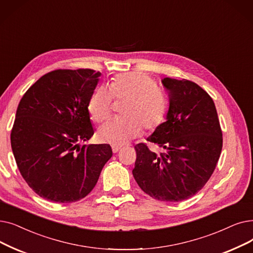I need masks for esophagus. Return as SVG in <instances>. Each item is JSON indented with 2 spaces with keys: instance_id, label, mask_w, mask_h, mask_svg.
Returning a JSON list of instances; mask_svg holds the SVG:
<instances>
[{
  "instance_id": "34e87169",
  "label": "esophagus",
  "mask_w": 253,
  "mask_h": 253,
  "mask_svg": "<svg viewBox=\"0 0 253 253\" xmlns=\"http://www.w3.org/2000/svg\"><path fill=\"white\" fill-rule=\"evenodd\" d=\"M113 152L114 153H118L120 150H121V147H118V146H113Z\"/></svg>"
}]
</instances>
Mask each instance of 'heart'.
<instances>
[{"mask_svg":"<svg viewBox=\"0 0 253 253\" xmlns=\"http://www.w3.org/2000/svg\"><path fill=\"white\" fill-rule=\"evenodd\" d=\"M98 86L90 97L92 119L102 122L112 112L113 98L127 99L122 108V118H114L101 125L97 136L113 146H123L140 134L141 127L153 130L167 115L168 99L161 87L155 85L150 75L141 72L119 74L108 85Z\"/></svg>","mask_w":253,"mask_h":253,"instance_id":"1","label":"heart"}]
</instances>
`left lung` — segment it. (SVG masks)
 Instances as JSON below:
<instances>
[{
    "label": "left lung",
    "instance_id": "8db88e82",
    "mask_svg": "<svg viewBox=\"0 0 253 253\" xmlns=\"http://www.w3.org/2000/svg\"><path fill=\"white\" fill-rule=\"evenodd\" d=\"M169 91L166 122L147 140L160 155L136 145L133 177L141 190L162 202H181L199 192L212 175L222 149V132L212 98L187 80H161Z\"/></svg>",
    "mask_w": 253,
    "mask_h": 253
}]
</instances>
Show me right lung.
<instances>
[{
	"instance_id": "obj_1",
	"label": "right lung",
	"mask_w": 253,
	"mask_h": 253,
	"mask_svg": "<svg viewBox=\"0 0 253 253\" xmlns=\"http://www.w3.org/2000/svg\"><path fill=\"white\" fill-rule=\"evenodd\" d=\"M100 76L91 69L54 70L21 98L11 148L23 178L43 199H84L113 156L107 144L81 146L94 134L87 104Z\"/></svg>"
}]
</instances>
